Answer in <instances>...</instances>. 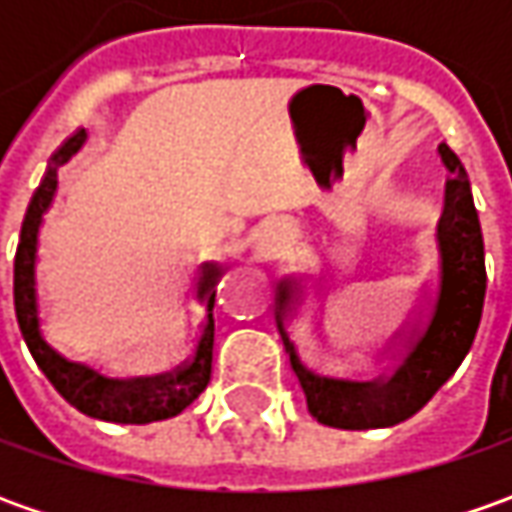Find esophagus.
<instances>
[{
  "label": "esophagus",
  "mask_w": 512,
  "mask_h": 512,
  "mask_svg": "<svg viewBox=\"0 0 512 512\" xmlns=\"http://www.w3.org/2000/svg\"><path fill=\"white\" fill-rule=\"evenodd\" d=\"M282 247H285V242H282V239H279V236H276V239H273V242H270V245H267V250H270V253H279V250H282Z\"/></svg>",
  "instance_id": "1"
}]
</instances>
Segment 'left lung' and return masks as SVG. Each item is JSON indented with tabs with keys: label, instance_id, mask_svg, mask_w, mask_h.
<instances>
[{
	"label": "left lung",
	"instance_id": "left-lung-1",
	"mask_svg": "<svg viewBox=\"0 0 512 512\" xmlns=\"http://www.w3.org/2000/svg\"><path fill=\"white\" fill-rule=\"evenodd\" d=\"M439 153L450 170V179L444 187L442 219L436 225V279L424 296L419 322L407 333L387 376L379 382L359 384L310 373L287 333L299 302V287L290 279L276 287V327L305 390L307 410L327 427L373 430L410 419L456 373L476 339L487 285L482 227L462 162L447 145H439Z\"/></svg>",
	"mask_w": 512,
	"mask_h": 512
}]
</instances>
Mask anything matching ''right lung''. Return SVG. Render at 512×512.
Wrapping results in <instances>:
<instances>
[{
	"mask_svg": "<svg viewBox=\"0 0 512 512\" xmlns=\"http://www.w3.org/2000/svg\"><path fill=\"white\" fill-rule=\"evenodd\" d=\"M88 133L76 130L62 148L50 159L48 176L33 193L22 236L16 247V265H13V302L19 330L30 347V356L42 367L48 382L68 399L79 413L90 419L113 424H150L179 416L187 404L199 399L213 373V305H216V285L222 279V267L207 262L199 267L196 299L205 305V319L199 327V339L193 344V356L182 362L176 370L162 376L145 379H108L96 373L88 364H76L65 359L59 350H53L42 333V302L36 290V262H39V230L45 222V213L56 196V168L65 165L76 150L85 145Z\"/></svg>",
	"mask_w": 512,
	"mask_h": 512,
	"instance_id": "1",
	"label": "right lung"
}]
</instances>
